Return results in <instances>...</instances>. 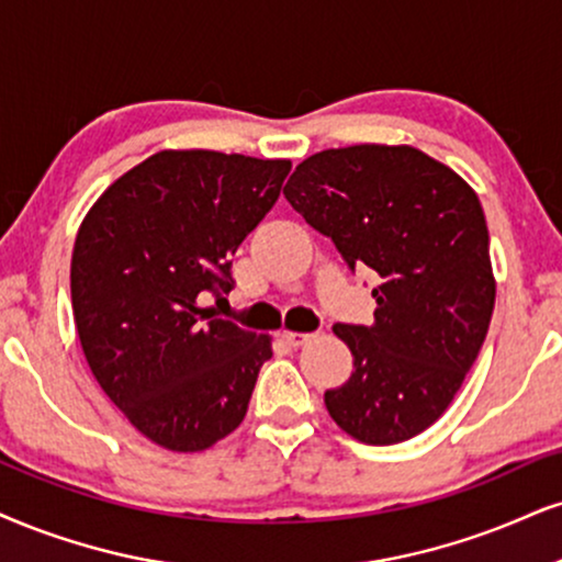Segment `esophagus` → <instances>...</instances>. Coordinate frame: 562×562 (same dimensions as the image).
Wrapping results in <instances>:
<instances>
[{"instance_id":"obj_1","label":"esophagus","mask_w":562,"mask_h":562,"mask_svg":"<svg viewBox=\"0 0 562 562\" xmlns=\"http://www.w3.org/2000/svg\"><path fill=\"white\" fill-rule=\"evenodd\" d=\"M281 338L289 346H294V349H296V346H304L307 341H313V334H296V330H283Z\"/></svg>"}]
</instances>
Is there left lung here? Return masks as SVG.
Listing matches in <instances>:
<instances>
[{
  "instance_id": "1",
  "label": "left lung",
  "mask_w": 562,
  "mask_h": 562,
  "mask_svg": "<svg viewBox=\"0 0 562 562\" xmlns=\"http://www.w3.org/2000/svg\"><path fill=\"white\" fill-rule=\"evenodd\" d=\"M283 195L346 266L372 268L375 323H336L355 372L325 408L367 446L404 442L442 417L495 307L480 198L412 145H349L304 158Z\"/></svg>"
}]
</instances>
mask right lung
Segmentation results:
<instances>
[{"label":"right lung","mask_w":562,"mask_h":562,"mask_svg":"<svg viewBox=\"0 0 562 562\" xmlns=\"http://www.w3.org/2000/svg\"><path fill=\"white\" fill-rule=\"evenodd\" d=\"M292 161L161 150L82 218L72 313L90 372L148 440L211 448L241 425L270 338L203 307L232 292V255L281 195Z\"/></svg>","instance_id":"obj_1"}]
</instances>
